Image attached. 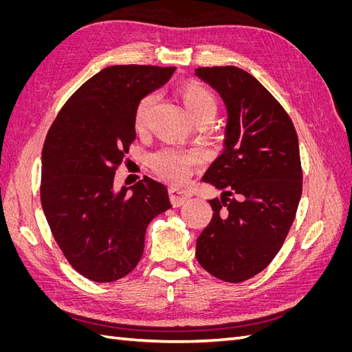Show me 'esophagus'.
Wrapping results in <instances>:
<instances>
[{
    "mask_svg": "<svg viewBox=\"0 0 352 352\" xmlns=\"http://www.w3.org/2000/svg\"><path fill=\"white\" fill-rule=\"evenodd\" d=\"M168 198L172 201L173 207L184 206L185 202L190 198V192L188 189L184 188H168Z\"/></svg>",
    "mask_w": 352,
    "mask_h": 352,
    "instance_id": "34e87169",
    "label": "esophagus"
}]
</instances>
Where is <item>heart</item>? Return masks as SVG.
<instances>
[{
	"mask_svg": "<svg viewBox=\"0 0 352 352\" xmlns=\"http://www.w3.org/2000/svg\"><path fill=\"white\" fill-rule=\"evenodd\" d=\"M180 97L189 114L194 117V120L212 119L217 113V100L208 88L198 82H188L180 88ZM157 102L155 94H146L138 101L135 114H133V126L138 132H144L150 124L151 116ZM198 154L195 151H182L173 150V148H164L158 153L151 155V167L154 172L168 182H182L188 176L190 168L198 163Z\"/></svg>",
	"mask_w": 352,
	"mask_h": 352,
	"instance_id": "b5f03b06",
	"label": "heart"
}]
</instances>
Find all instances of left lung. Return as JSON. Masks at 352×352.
Masks as SVG:
<instances>
[{"label": "left lung", "instance_id": "8db88e82", "mask_svg": "<svg viewBox=\"0 0 352 352\" xmlns=\"http://www.w3.org/2000/svg\"><path fill=\"white\" fill-rule=\"evenodd\" d=\"M228 109L225 150L204 175L223 190L210 199L212 217L195 257L214 278L239 283L279 252L302 194L300 146L291 117L248 72L235 66L195 69Z\"/></svg>", "mask_w": 352, "mask_h": 352}]
</instances>
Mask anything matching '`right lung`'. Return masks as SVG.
Masks as SVG:
<instances>
[{
	"mask_svg": "<svg viewBox=\"0 0 352 352\" xmlns=\"http://www.w3.org/2000/svg\"><path fill=\"white\" fill-rule=\"evenodd\" d=\"M176 67L110 66L63 105L42 148L41 204L72 267L107 283L124 278L144 252L150 221L168 210L167 189L144 176L114 192L116 170L135 141L133 114L144 95Z\"/></svg>",
	"mask_w": 352,
	"mask_h": 352,
	"instance_id": "1",
	"label": "right lung"
}]
</instances>
